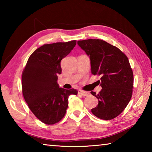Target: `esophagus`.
<instances>
[{
  "instance_id": "1",
  "label": "esophagus",
  "mask_w": 152,
  "mask_h": 152,
  "mask_svg": "<svg viewBox=\"0 0 152 152\" xmlns=\"http://www.w3.org/2000/svg\"><path fill=\"white\" fill-rule=\"evenodd\" d=\"M78 93L82 95V96H88V95L89 94L88 92H86V91H79Z\"/></svg>"
}]
</instances>
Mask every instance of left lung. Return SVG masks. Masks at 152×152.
Masks as SVG:
<instances>
[{
	"label": "left lung",
	"instance_id": "obj_1",
	"mask_svg": "<svg viewBox=\"0 0 152 152\" xmlns=\"http://www.w3.org/2000/svg\"><path fill=\"white\" fill-rule=\"evenodd\" d=\"M78 44L91 60V72L101 76L102 90L91 92L99 100L92 113L103 120L120 115L132 96L133 74L127 56L119 48L101 39L78 41Z\"/></svg>",
	"mask_w": 152,
	"mask_h": 152
}]
</instances>
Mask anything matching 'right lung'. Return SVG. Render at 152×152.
<instances>
[{"mask_svg":"<svg viewBox=\"0 0 152 152\" xmlns=\"http://www.w3.org/2000/svg\"><path fill=\"white\" fill-rule=\"evenodd\" d=\"M76 41L44 44L33 51L22 73V92L35 116L47 125L61 120L68 107V97L76 89L60 88L58 75L61 60L73 50Z\"/></svg>","mask_w":152,"mask_h":152,"instance_id":"add662e5","label":"right lung"}]
</instances>
